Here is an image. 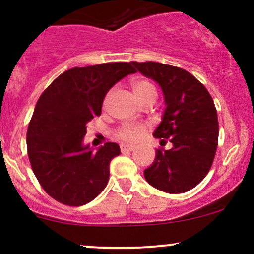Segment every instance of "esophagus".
<instances>
[{
    "label": "esophagus",
    "mask_w": 254,
    "mask_h": 254,
    "mask_svg": "<svg viewBox=\"0 0 254 254\" xmlns=\"http://www.w3.org/2000/svg\"><path fill=\"white\" fill-rule=\"evenodd\" d=\"M120 148H122V152H130L135 148L134 145H127V143H122L120 145Z\"/></svg>",
    "instance_id": "1"
}]
</instances>
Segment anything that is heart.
I'll list each match as a JSON object with an SVG mask.
<instances>
[{
  "mask_svg": "<svg viewBox=\"0 0 254 254\" xmlns=\"http://www.w3.org/2000/svg\"><path fill=\"white\" fill-rule=\"evenodd\" d=\"M131 88L139 102L142 101L146 97L151 96V94H155L156 96V93H157L155 86L150 81H146V79H136V81H134L131 83ZM145 131V125L137 124V123H125L118 130V136L122 140H124V141L135 142L141 139Z\"/></svg>",
  "mask_w": 254,
  "mask_h": 254,
  "instance_id": "1",
  "label": "heart"
}]
</instances>
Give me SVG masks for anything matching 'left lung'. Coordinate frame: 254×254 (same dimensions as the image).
I'll return each mask as SVG.
<instances>
[{
  "mask_svg": "<svg viewBox=\"0 0 254 254\" xmlns=\"http://www.w3.org/2000/svg\"><path fill=\"white\" fill-rule=\"evenodd\" d=\"M140 73L157 82L165 98V112L153 136L172 142L170 150H157L145 179L158 190L188 191L207 175L219 140V123L207 89L186 70L165 64L131 63Z\"/></svg>",
  "mask_w": 254,
  "mask_h": 254,
  "instance_id": "left-lung-1",
  "label": "left lung"
}]
</instances>
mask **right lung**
<instances>
[{
    "label": "right lung",
    "mask_w": 254,
    "mask_h": 254,
    "mask_svg": "<svg viewBox=\"0 0 254 254\" xmlns=\"http://www.w3.org/2000/svg\"><path fill=\"white\" fill-rule=\"evenodd\" d=\"M131 63L75 67L61 73L38 99L27 132L33 172L45 191L65 205L81 206L102 193L115 142L97 150L84 145L86 124L101 115L109 89L130 73Z\"/></svg>",
    "instance_id": "add662e5"
}]
</instances>
